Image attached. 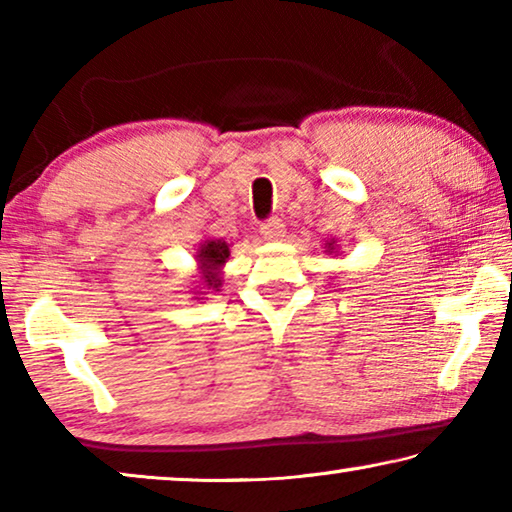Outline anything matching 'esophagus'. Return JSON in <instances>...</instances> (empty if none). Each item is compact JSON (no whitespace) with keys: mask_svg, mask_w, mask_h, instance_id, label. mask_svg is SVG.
Listing matches in <instances>:
<instances>
[{"mask_svg":"<svg viewBox=\"0 0 512 512\" xmlns=\"http://www.w3.org/2000/svg\"><path fill=\"white\" fill-rule=\"evenodd\" d=\"M262 235L266 241H282L287 235V228L282 221H268L262 225Z\"/></svg>","mask_w":512,"mask_h":512,"instance_id":"1","label":"esophagus"}]
</instances>
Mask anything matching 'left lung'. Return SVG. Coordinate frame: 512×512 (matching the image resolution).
<instances>
[{"label": "left lung", "mask_w": 512, "mask_h": 512, "mask_svg": "<svg viewBox=\"0 0 512 512\" xmlns=\"http://www.w3.org/2000/svg\"><path fill=\"white\" fill-rule=\"evenodd\" d=\"M339 246H336V239H329L327 244H325V253L327 255H332V253H339V250H336Z\"/></svg>", "instance_id": "8db88e82"}]
</instances>
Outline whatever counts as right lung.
I'll use <instances>...</instances> for the list:
<instances>
[{
	"instance_id": "obj_1",
	"label": "right lung",
	"mask_w": 512,
	"mask_h": 512,
	"mask_svg": "<svg viewBox=\"0 0 512 512\" xmlns=\"http://www.w3.org/2000/svg\"><path fill=\"white\" fill-rule=\"evenodd\" d=\"M194 259L198 262V280H201L207 291H221L219 287L223 284V266L230 259V244L223 239L207 237L196 248ZM196 296H205V291H194ZM203 300V298H198Z\"/></svg>"
}]
</instances>
